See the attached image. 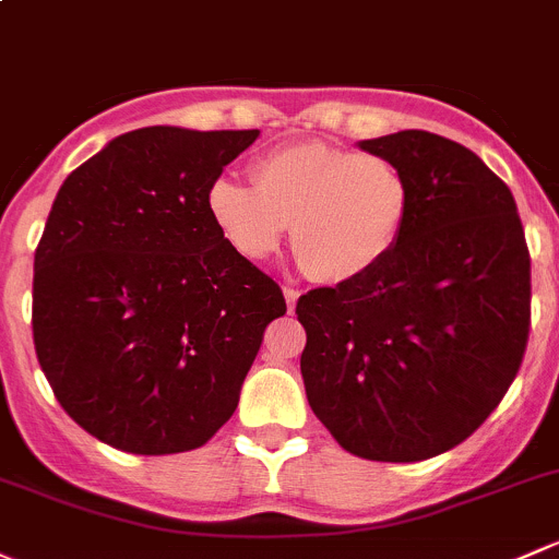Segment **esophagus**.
I'll return each instance as SVG.
<instances>
[{"label":"esophagus","mask_w":559,"mask_h":559,"mask_svg":"<svg viewBox=\"0 0 559 559\" xmlns=\"http://www.w3.org/2000/svg\"><path fill=\"white\" fill-rule=\"evenodd\" d=\"M284 297H286V308L292 310L297 308V299H299V289H295V286H284Z\"/></svg>","instance_id":"esophagus-1"}]
</instances>
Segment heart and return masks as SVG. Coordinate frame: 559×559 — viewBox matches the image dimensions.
Returning <instances> with one entry per match:
<instances>
[{"label":"heart","mask_w":559,"mask_h":559,"mask_svg":"<svg viewBox=\"0 0 559 559\" xmlns=\"http://www.w3.org/2000/svg\"><path fill=\"white\" fill-rule=\"evenodd\" d=\"M254 187L216 179L209 214L222 238L251 262L278 251L286 227L316 281L350 284L372 273L407 227L413 190L380 155L299 141L267 152L251 168Z\"/></svg>","instance_id":"obj_1"}]
</instances>
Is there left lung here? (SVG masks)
Segmentation results:
<instances>
[{"label":"left lung","instance_id":"8db88e82","mask_svg":"<svg viewBox=\"0 0 559 559\" xmlns=\"http://www.w3.org/2000/svg\"><path fill=\"white\" fill-rule=\"evenodd\" d=\"M413 190L378 267L299 297L308 404L340 448L413 463L472 437L516 378L531 332V254L512 190L457 141H358Z\"/></svg>","mask_w":559,"mask_h":559}]
</instances>
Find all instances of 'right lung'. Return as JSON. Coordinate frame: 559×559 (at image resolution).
<instances>
[{
    "label": "right lung",
    "mask_w": 559,
    "mask_h": 559,
    "mask_svg": "<svg viewBox=\"0 0 559 559\" xmlns=\"http://www.w3.org/2000/svg\"><path fill=\"white\" fill-rule=\"evenodd\" d=\"M260 131L152 126L67 176L34 251V348L91 437L133 455L233 418L281 286L222 238L209 187Z\"/></svg>",
    "instance_id": "add662e5"
}]
</instances>
